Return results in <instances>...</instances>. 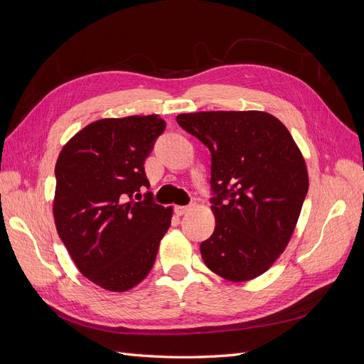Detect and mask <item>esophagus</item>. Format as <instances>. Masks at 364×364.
<instances>
[{
  "label": "esophagus",
  "mask_w": 364,
  "mask_h": 364,
  "mask_svg": "<svg viewBox=\"0 0 364 364\" xmlns=\"http://www.w3.org/2000/svg\"><path fill=\"white\" fill-rule=\"evenodd\" d=\"M194 205L196 203H190V205H186V206H176V213H178L179 215H183V214H186L188 211H191V209L194 208Z\"/></svg>",
  "instance_id": "obj_1"
}]
</instances>
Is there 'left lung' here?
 <instances>
[{
    "label": "left lung",
    "instance_id": "8db88e82",
    "mask_svg": "<svg viewBox=\"0 0 364 364\" xmlns=\"http://www.w3.org/2000/svg\"><path fill=\"white\" fill-rule=\"evenodd\" d=\"M176 121L211 151L215 229L200 245L206 267L232 282L259 277L287 247L305 200L299 147L267 112H194Z\"/></svg>",
    "mask_w": 364,
    "mask_h": 364
}]
</instances>
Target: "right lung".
<instances>
[{
    "label": "right lung",
    "mask_w": 364,
    "mask_h": 364,
    "mask_svg": "<svg viewBox=\"0 0 364 364\" xmlns=\"http://www.w3.org/2000/svg\"><path fill=\"white\" fill-rule=\"evenodd\" d=\"M165 130L158 115L105 118L83 127L56 162L53 214L77 269L94 284L126 291L156 259L173 209L153 202L144 162ZM141 197V194L138 196Z\"/></svg>",
    "instance_id": "obj_1"
}]
</instances>
